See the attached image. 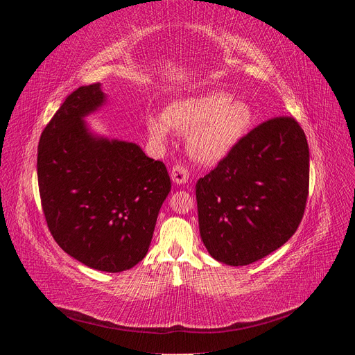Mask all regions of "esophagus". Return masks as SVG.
Segmentation results:
<instances>
[{
    "label": "esophagus",
    "instance_id": "esophagus-1",
    "mask_svg": "<svg viewBox=\"0 0 355 355\" xmlns=\"http://www.w3.org/2000/svg\"><path fill=\"white\" fill-rule=\"evenodd\" d=\"M170 176H171V180H173L175 184H178V185L187 184L188 179H189L188 170L184 166H180V164L173 166V168H171V171H170Z\"/></svg>",
    "mask_w": 355,
    "mask_h": 355
}]
</instances>
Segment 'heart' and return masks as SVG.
<instances>
[{"mask_svg":"<svg viewBox=\"0 0 355 355\" xmlns=\"http://www.w3.org/2000/svg\"><path fill=\"white\" fill-rule=\"evenodd\" d=\"M253 123L250 105L232 99L223 92L189 96L167 105L164 115H149L148 133L153 141L163 144L170 128L188 136V153L201 164H218L227 158Z\"/></svg>","mask_w":355,"mask_h":355,"instance_id":"1","label":"heart"}]
</instances>
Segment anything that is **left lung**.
Returning a JSON list of instances; mask_svg holds the SVG:
<instances>
[{
	"label": "left lung",
	"mask_w": 355,
	"mask_h": 355,
	"mask_svg": "<svg viewBox=\"0 0 355 355\" xmlns=\"http://www.w3.org/2000/svg\"><path fill=\"white\" fill-rule=\"evenodd\" d=\"M309 149L292 116L257 125L196 185L201 240L213 259L249 265L282 247L304 216Z\"/></svg>",
	"instance_id": "left-lung-1"
}]
</instances>
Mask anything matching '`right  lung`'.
Here are the masks:
<instances>
[{"label": "right lung", "instance_id": "add662e5", "mask_svg": "<svg viewBox=\"0 0 355 355\" xmlns=\"http://www.w3.org/2000/svg\"><path fill=\"white\" fill-rule=\"evenodd\" d=\"M106 103L102 84L72 92L42 132L37 173L53 239L73 259L106 272L141 262L171 184L142 148L90 130Z\"/></svg>", "mask_w": 355, "mask_h": 355}]
</instances>
